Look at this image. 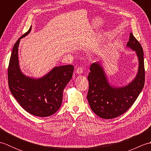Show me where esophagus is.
<instances>
[{
    "instance_id": "34e87169",
    "label": "esophagus",
    "mask_w": 151,
    "mask_h": 151,
    "mask_svg": "<svg viewBox=\"0 0 151 151\" xmlns=\"http://www.w3.org/2000/svg\"><path fill=\"white\" fill-rule=\"evenodd\" d=\"M76 73H78V74L82 73V72H83V68H82V67H78V68L76 69Z\"/></svg>"
}]
</instances>
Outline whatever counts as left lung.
<instances>
[{
  "label": "left lung",
  "instance_id": "obj_1",
  "mask_svg": "<svg viewBox=\"0 0 151 151\" xmlns=\"http://www.w3.org/2000/svg\"><path fill=\"white\" fill-rule=\"evenodd\" d=\"M127 47L136 51L139 60L138 73L128 86L112 87L109 84L100 63H93L90 66V73L88 76L89 89L87 99L93 111L101 118L113 119L123 114L132 106L144 87L143 51L132 33L130 34Z\"/></svg>",
  "mask_w": 151,
  "mask_h": 151
}]
</instances>
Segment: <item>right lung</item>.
<instances>
[{"instance_id":"add662e5","label":"right lung","mask_w":151,"mask_h":151,"mask_svg":"<svg viewBox=\"0 0 151 151\" xmlns=\"http://www.w3.org/2000/svg\"><path fill=\"white\" fill-rule=\"evenodd\" d=\"M30 29L16 41L12 49L8 69L9 90L21 106L28 113L39 117H48L59 110L63 91L70 81L74 70L73 65L53 68L39 79L27 77L21 71L18 60L20 40L30 33Z\"/></svg>"}]
</instances>
